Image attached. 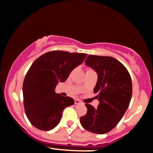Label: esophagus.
Returning a JSON list of instances; mask_svg holds the SVG:
<instances>
[{
  "label": "esophagus",
  "mask_w": 153,
  "mask_h": 153,
  "mask_svg": "<svg viewBox=\"0 0 153 153\" xmlns=\"http://www.w3.org/2000/svg\"><path fill=\"white\" fill-rule=\"evenodd\" d=\"M81 103V101L78 99H75V104H80Z\"/></svg>",
  "instance_id": "34e87169"
}]
</instances>
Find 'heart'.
<instances>
[{"label": "heart", "mask_w": 153, "mask_h": 153, "mask_svg": "<svg viewBox=\"0 0 153 153\" xmlns=\"http://www.w3.org/2000/svg\"><path fill=\"white\" fill-rule=\"evenodd\" d=\"M93 71L92 69H91V68H88V69L87 70V72H88V71Z\"/></svg>", "instance_id": "1"}]
</instances>
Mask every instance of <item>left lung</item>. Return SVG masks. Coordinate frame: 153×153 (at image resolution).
I'll return each mask as SVG.
<instances>
[{
    "mask_svg": "<svg viewBox=\"0 0 153 153\" xmlns=\"http://www.w3.org/2000/svg\"><path fill=\"white\" fill-rule=\"evenodd\" d=\"M85 62L97 73L94 92L98 94L99 104L95 108L85 103L87 113L80 121L86 130L105 134L117 125L129 106L132 94L131 79L127 68L114 57L90 54Z\"/></svg>",
    "mask_w": 153,
    "mask_h": 153,
    "instance_id": "left-lung-1",
    "label": "left lung"
}]
</instances>
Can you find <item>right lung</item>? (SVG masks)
Listing matches in <instances>:
<instances>
[{"mask_svg": "<svg viewBox=\"0 0 153 153\" xmlns=\"http://www.w3.org/2000/svg\"><path fill=\"white\" fill-rule=\"evenodd\" d=\"M86 55L54 50L33 62L23 83V97L26 115L34 127L51 130L60 122L64 108L74 104L72 98L62 96L54 90L58 82L65 81Z\"/></svg>", "mask_w": 153, "mask_h": 153, "instance_id": "add662e5", "label": "right lung"}]
</instances>
